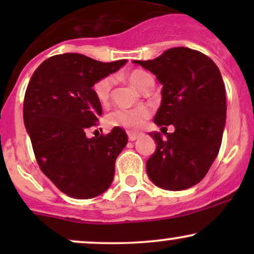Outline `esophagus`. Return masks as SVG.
Listing matches in <instances>:
<instances>
[{
	"instance_id": "obj_1",
	"label": "esophagus",
	"mask_w": 254,
	"mask_h": 254,
	"mask_svg": "<svg viewBox=\"0 0 254 254\" xmlns=\"http://www.w3.org/2000/svg\"><path fill=\"white\" fill-rule=\"evenodd\" d=\"M138 138V135L136 133H129V141H136Z\"/></svg>"
}]
</instances>
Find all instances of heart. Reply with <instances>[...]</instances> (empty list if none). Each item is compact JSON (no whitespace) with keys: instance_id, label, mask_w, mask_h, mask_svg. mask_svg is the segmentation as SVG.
<instances>
[{"instance_id":"obj_1","label":"heart","mask_w":254,"mask_h":254,"mask_svg":"<svg viewBox=\"0 0 254 254\" xmlns=\"http://www.w3.org/2000/svg\"><path fill=\"white\" fill-rule=\"evenodd\" d=\"M151 77L143 70H133L127 75V80L135 88L141 90L144 88L145 82ZM113 86V78L111 76L101 78L94 86V93L100 104H107ZM150 117V111L147 107H135V109H116L109 113L106 123L110 127H121L129 131H138L144 127L145 122Z\"/></svg>"}]
</instances>
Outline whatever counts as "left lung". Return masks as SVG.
Instances as JSON below:
<instances>
[{
	"instance_id": "1",
	"label": "left lung",
	"mask_w": 254,
	"mask_h": 254,
	"mask_svg": "<svg viewBox=\"0 0 254 254\" xmlns=\"http://www.w3.org/2000/svg\"><path fill=\"white\" fill-rule=\"evenodd\" d=\"M153 72L162 84L161 105L154 123L172 134L153 131L156 150L147 173L159 188L180 191L205 177L220 150L226 125V88L220 69L208 56L173 48L149 61H132Z\"/></svg>"
}]
</instances>
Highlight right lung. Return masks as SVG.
<instances>
[{
    "mask_svg": "<svg viewBox=\"0 0 254 254\" xmlns=\"http://www.w3.org/2000/svg\"><path fill=\"white\" fill-rule=\"evenodd\" d=\"M127 62L63 54L44 61L32 75L24 100L26 130L40 170L66 196L88 199L112 184L127 132L115 127L88 138L86 130L103 113L93 86Z\"/></svg>",
    "mask_w": 254,
    "mask_h": 254,
    "instance_id": "1",
    "label": "right lung"
}]
</instances>
